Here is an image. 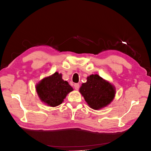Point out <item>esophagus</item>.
<instances>
[{"label":"esophagus","instance_id":"esophagus-1","mask_svg":"<svg viewBox=\"0 0 151 151\" xmlns=\"http://www.w3.org/2000/svg\"><path fill=\"white\" fill-rule=\"evenodd\" d=\"M74 88L76 90H78L79 88V84H74Z\"/></svg>","mask_w":151,"mask_h":151}]
</instances>
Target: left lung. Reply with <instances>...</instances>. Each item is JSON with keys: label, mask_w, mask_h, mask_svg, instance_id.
<instances>
[{"label": "left lung", "mask_w": 151, "mask_h": 151, "mask_svg": "<svg viewBox=\"0 0 151 151\" xmlns=\"http://www.w3.org/2000/svg\"><path fill=\"white\" fill-rule=\"evenodd\" d=\"M79 92L88 106L95 110L107 106L115 98V87L98 74L87 77L86 83L82 84Z\"/></svg>", "instance_id": "8db88e82"}]
</instances>
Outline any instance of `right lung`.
Listing matches in <instances>:
<instances>
[{
	"mask_svg": "<svg viewBox=\"0 0 151 151\" xmlns=\"http://www.w3.org/2000/svg\"><path fill=\"white\" fill-rule=\"evenodd\" d=\"M73 90L68 82L62 79V74L57 72L44 77L36 85V93L41 101L51 107L61 104Z\"/></svg>",
	"mask_w": 151,
	"mask_h": 151,
	"instance_id": "obj_1",
	"label": "right lung"
}]
</instances>
